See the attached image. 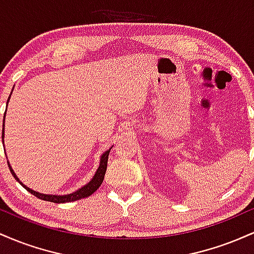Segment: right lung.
<instances>
[{
  "label": "right lung",
  "mask_w": 254,
  "mask_h": 254,
  "mask_svg": "<svg viewBox=\"0 0 254 254\" xmlns=\"http://www.w3.org/2000/svg\"><path fill=\"white\" fill-rule=\"evenodd\" d=\"M9 97H10V95H9ZM8 100H9V99H8ZM2 138H3V130H2ZM110 150H111V148L107 151H105L103 155H101L100 166H99L97 173L94 174L93 179L90 180V182L87 184V185H84L83 188H81L80 190H77L76 192H72V193H70V194H65V196H54V194H44V193H39V192H36V191L31 190V189H28L27 186H25L24 184H22L19 179H17V177L15 176V173H14V171L11 170L10 165H8V166H9L10 173L13 174V177L15 178L17 182L21 184L22 186H24L26 190H27L28 192H31V193L33 194V196L38 197V198H39V199L48 200V202H52V203H68V202H74V200H78V199H82V198L89 197L90 194L94 193V192L97 191L99 188H100V185H101V184H103L105 173H106L107 160H109Z\"/></svg>",
  "instance_id": "obj_1"
}]
</instances>
